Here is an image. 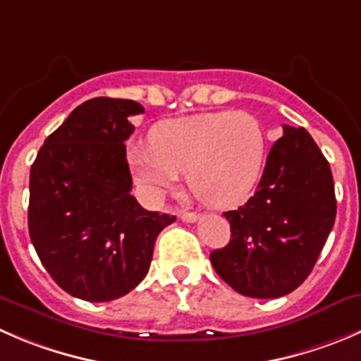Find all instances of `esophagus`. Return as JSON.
I'll list each match as a JSON object with an SVG mask.
<instances>
[{"label":"esophagus","instance_id":"esophagus-1","mask_svg":"<svg viewBox=\"0 0 361 361\" xmlns=\"http://www.w3.org/2000/svg\"><path fill=\"white\" fill-rule=\"evenodd\" d=\"M180 219L183 220V222H188V224H192V222H195V220L199 219V215H197V213H190V212H181V213H180Z\"/></svg>","mask_w":361,"mask_h":361}]
</instances>
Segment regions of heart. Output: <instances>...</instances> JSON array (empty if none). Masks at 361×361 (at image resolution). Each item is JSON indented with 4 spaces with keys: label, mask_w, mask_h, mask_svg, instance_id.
<instances>
[{
    "label": "heart",
    "mask_w": 361,
    "mask_h": 361,
    "mask_svg": "<svg viewBox=\"0 0 361 361\" xmlns=\"http://www.w3.org/2000/svg\"><path fill=\"white\" fill-rule=\"evenodd\" d=\"M152 146L128 152L132 174L153 201L187 173L192 194L213 208H233L250 195L264 166L268 137L248 113H208L157 125Z\"/></svg>",
    "instance_id": "obj_1"
}]
</instances>
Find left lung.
Returning a JSON list of instances; mask_svg holds the SVG:
<instances>
[{"instance_id": "left-lung-1", "label": "left lung", "mask_w": 361, "mask_h": 361, "mask_svg": "<svg viewBox=\"0 0 361 361\" xmlns=\"http://www.w3.org/2000/svg\"><path fill=\"white\" fill-rule=\"evenodd\" d=\"M337 215L328 160L305 128L284 125L255 194L224 216L231 241L209 254L219 277L250 298H279L310 275Z\"/></svg>"}]
</instances>
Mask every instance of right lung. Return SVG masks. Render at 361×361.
<instances>
[{
    "instance_id": "right-lung-1",
    "label": "right lung",
    "mask_w": 361,
    "mask_h": 361,
    "mask_svg": "<svg viewBox=\"0 0 361 361\" xmlns=\"http://www.w3.org/2000/svg\"><path fill=\"white\" fill-rule=\"evenodd\" d=\"M142 113L134 100H86L31 166V243L56 284L86 302L130 293L148 274L160 231L176 220L130 194L125 141L134 132L128 118Z\"/></svg>"
}]
</instances>
